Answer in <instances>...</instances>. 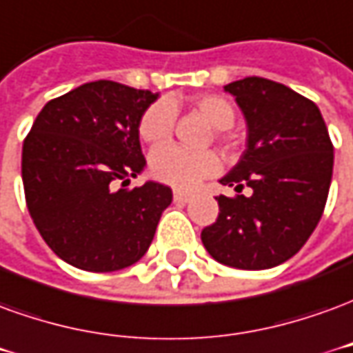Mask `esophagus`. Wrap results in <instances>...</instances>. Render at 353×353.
<instances>
[{
	"label": "esophagus",
	"mask_w": 353,
	"mask_h": 353,
	"mask_svg": "<svg viewBox=\"0 0 353 353\" xmlns=\"http://www.w3.org/2000/svg\"><path fill=\"white\" fill-rule=\"evenodd\" d=\"M192 197H194L192 194H188V192H182V190H174V192H172V199H174L176 203H188Z\"/></svg>",
	"instance_id": "esophagus-1"
}]
</instances>
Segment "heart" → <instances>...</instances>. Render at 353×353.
Instances as JSON below:
<instances>
[{"label":"heart","mask_w":353,"mask_h":353,"mask_svg":"<svg viewBox=\"0 0 353 353\" xmlns=\"http://www.w3.org/2000/svg\"><path fill=\"white\" fill-rule=\"evenodd\" d=\"M199 114L216 129V139L226 141V129L234 125L236 110L228 99L221 94H201L194 101ZM176 121V110L171 101L161 99L150 104L139 119V134L152 146L163 144L171 139ZM221 171V159L211 150L192 152L181 146H159L150 156V172L156 181L174 186V188H192L207 176Z\"/></svg>","instance_id":"obj_1"}]
</instances>
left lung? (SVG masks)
<instances>
[{
	"label": "left lung",
	"instance_id": "8db88e82",
	"mask_svg": "<svg viewBox=\"0 0 353 353\" xmlns=\"http://www.w3.org/2000/svg\"><path fill=\"white\" fill-rule=\"evenodd\" d=\"M224 91L247 121V150L224 186L252 196H219V219L201 232L214 261L266 270L289 261L323 214L332 176V142L321 112L296 91L264 77H243Z\"/></svg>",
	"mask_w": 353,
	"mask_h": 353
}]
</instances>
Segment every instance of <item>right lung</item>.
<instances>
[{
  "mask_svg": "<svg viewBox=\"0 0 353 353\" xmlns=\"http://www.w3.org/2000/svg\"><path fill=\"white\" fill-rule=\"evenodd\" d=\"M156 99L91 81L47 102L24 139L30 216L52 252L76 268L116 272L141 261L171 205V188L159 182L125 188L146 165L139 119Z\"/></svg>",
  "mask_w": 353,
  "mask_h": 353,
  "instance_id": "obj_1",
  "label": "right lung"
}]
</instances>
